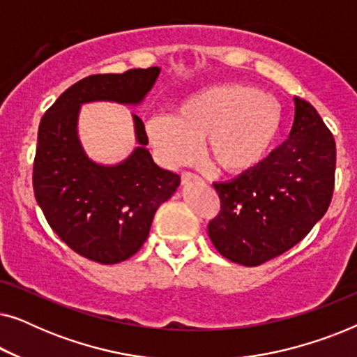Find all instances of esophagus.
Wrapping results in <instances>:
<instances>
[{"mask_svg": "<svg viewBox=\"0 0 357 357\" xmlns=\"http://www.w3.org/2000/svg\"><path fill=\"white\" fill-rule=\"evenodd\" d=\"M199 177L198 175H195L192 172H183L182 174V183L187 185V183H192V182H198Z\"/></svg>", "mask_w": 357, "mask_h": 357, "instance_id": "1", "label": "esophagus"}]
</instances>
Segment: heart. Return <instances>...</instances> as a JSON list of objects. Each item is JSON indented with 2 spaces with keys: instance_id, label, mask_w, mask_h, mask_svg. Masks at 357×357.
Wrapping results in <instances>:
<instances>
[{
  "instance_id": "obj_1",
  "label": "heart",
  "mask_w": 357,
  "mask_h": 357,
  "mask_svg": "<svg viewBox=\"0 0 357 357\" xmlns=\"http://www.w3.org/2000/svg\"><path fill=\"white\" fill-rule=\"evenodd\" d=\"M282 107L266 91L243 84L203 87L177 105L174 116L148 121V136L158 158L180 167L197 158L199 141L219 172L245 175L257 169L276 143Z\"/></svg>"
}]
</instances>
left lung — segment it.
Wrapping results in <instances>:
<instances>
[{"label":"left lung","instance_id":"left-lung-1","mask_svg":"<svg viewBox=\"0 0 357 357\" xmlns=\"http://www.w3.org/2000/svg\"><path fill=\"white\" fill-rule=\"evenodd\" d=\"M289 138L231 182L214 183L221 213L208 224L216 250L243 266L261 265L299 243L324 218L335 187L336 146L309 102L294 97Z\"/></svg>","mask_w":357,"mask_h":357}]
</instances>
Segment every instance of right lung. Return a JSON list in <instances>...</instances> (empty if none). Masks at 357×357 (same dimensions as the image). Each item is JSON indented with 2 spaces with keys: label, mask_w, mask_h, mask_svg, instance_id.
Instances as JSON below:
<instances>
[{
  "label": "right lung",
  "mask_w": 357,
  "mask_h": 357,
  "mask_svg": "<svg viewBox=\"0 0 357 357\" xmlns=\"http://www.w3.org/2000/svg\"><path fill=\"white\" fill-rule=\"evenodd\" d=\"M159 73L151 66L84 77L58 97L38 126L32 175L38 206L68 247L102 265L139 250L158 208L177 192L180 175L154 162L144 123L135 114L136 148L128 158L110 165L92 160L77 133L81 107L143 104Z\"/></svg>",
  "instance_id": "add662e5"
}]
</instances>
